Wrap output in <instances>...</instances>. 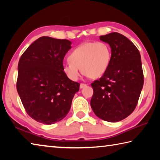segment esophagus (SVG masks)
<instances>
[{"instance_id":"esophagus-1","label":"esophagus","mask_w":160,"mask_h":160,"mask_svg":"<svg viewBox=\"0 0 160 160\" xmlns=\"http://www.w3.org/2000/svg\"><path fill=\"white\" fill-rule=\"evenodd\" d=\"M86 86H87L86 84L81 83V84H80V89H82V88H85Z\"/></svg>"}]
</instances>
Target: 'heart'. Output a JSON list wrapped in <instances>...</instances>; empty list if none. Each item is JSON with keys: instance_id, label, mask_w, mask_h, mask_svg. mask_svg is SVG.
Segmentation results:
<instances>
[{"instance_id": "heart-1", "label": "heart", "mask_w": 160, "mask_h": 160, "mask_svg": "<svg viewBox=\"0 0 160 160\" xmlns=\"http://www.w3.org/2000/svg\"><path fill=\"white\" fill-rule=\"evenodd\" d=\"M70 61L63 65V72L66 77L76 81L81 72L91 79L102 76L112 60L109 45L103 42H85L70 53Z\"/></svg>"}]
</instances>
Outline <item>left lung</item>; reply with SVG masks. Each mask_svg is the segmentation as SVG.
<instances>
[{
    "mask_svg": "<svg viewBox=\"0 0 160 160\" xmlns=\"http://www.w3.org/2000/svg\"><path fill=\"white\" fill-rule=\"evenodd\" d=\"M100 40L112 50V60L102 77L91 84L90 105L97 116L118 122L133 112L142 89L144 78L138 49L118 32L103 35Z\"/></svg>",
    "mask_w": 160,
    "mask_h": 160,
    "instance_id": "obj_1",
    "label": "left lung"
}]
</instances>
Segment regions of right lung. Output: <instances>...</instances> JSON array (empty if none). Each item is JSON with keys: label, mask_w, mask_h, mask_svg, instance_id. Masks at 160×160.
I'll return each instance as SVG.
<instances>
[{"label": "right lung", "mask_w": 160, "mask_h": 160, "mask_svg": "<svg viewBox=\"0 0 160 160\" xmlns=\"http://www.w3.org/2000/svg\"><path fill=\"white\" fill-rule=\"evenodd\" d=\"M67 39L42 37L22 55L18 63L17 90L28 114L44 124L65 118L80 84L63 72V61L71 48Z\"/></svg>", "instance_id": "obj_1"}]
</instances>
